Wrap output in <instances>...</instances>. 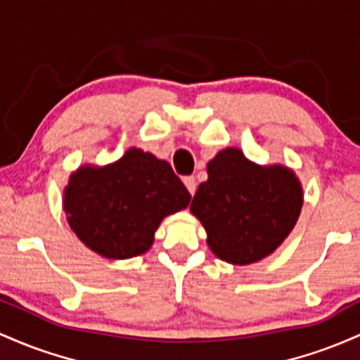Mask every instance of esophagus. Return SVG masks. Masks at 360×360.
Segmentation results:
<instances>
[{"label":"esophagus","instance_id":"1","mask_svg":"<svg viewBox=\"0 0 360 360\" xmlns=\"http://www.w3.org/2000/svg\"><path fill=\"white\" fill-rule=\"evenodd\" d=\"M184 184H185V187H187V191L191 192V195H193V193H195V188H197L195 179H193V176H185Z\"/></svg>","mask_w":360,"mask_h":360}]
</instances>
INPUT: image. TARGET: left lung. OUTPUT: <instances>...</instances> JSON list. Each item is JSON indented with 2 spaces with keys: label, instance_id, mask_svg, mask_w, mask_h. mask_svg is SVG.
Returning a JSON list of instances; mask_svg holds the SVG:
<instances>
[{
  "label": "left lung",
  "instance_id": "8db88e82",
  "mask_svg": "<svg viewBox=\"0 0 360 360\" xmlns=\"http://www.w3.org/2000/svg\"><path fill=\"white\" fill-rule=\"evenodd\" d=\"M207 175L191 211L204 226L214 255L248 265L276 252L302 207L296 173L282 165L260 167L238 148H226L209 161Z\"/></svg>",
  "mask_w": 360,
  "mask_h": 360
}]
</instances>
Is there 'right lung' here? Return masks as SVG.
I'll return each instance as SVG.
<instances>
[{"instance_id":"add662e5","label":"right lung","mask_w":360,"mask_h":360,"mask_svg":"<svg viewBox=\"0 0 360 360\" xmlns=\"http://www.w3.org/2000/svg\"><path fill=\"white\" fill-rule=\"evenodd\" d=\"M191 202L169 163L131 148L107 167H79L64 188V212L76 236L98 255H143L163 217Z\"/></svg>"}]
</instances>
